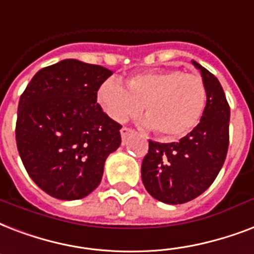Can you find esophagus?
Returning <instances> with one entry per match:
<instances>
[{"label":"esophagus","instance_id":"esophagus-1","mask_svg":"<svg viewBox=\"0 0 254 254\" xmlns=\"http://www.w3.org/2000/svg\"><path fill=\"white\" fill-rule=\"evenodd\" d=\"M121 133H122V137H123V139H127V137L132 135L133 129L129 128V127H127V126H125V127H122Z\"/></svg>","mask_w":254,"mask_h":254}]
</instances>
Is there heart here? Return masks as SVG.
<instances>
[{
    "instance_id": "obj_1",
    "label": "heart",
    "mask_w": 254,
    "mask_h": 254,
    "mask_svg": "<svg viewBox=\"0 0 254 254\" xmlns=\"http://www.w3.org/2000/svg\"><path fill=\"white\" fill-rule=\"evenodd\" d=\"M126 90L115 80H107L99 90V102L115 121H126L143 110L144 126L159 136L175 140L196 127L205 103L207 88L200 75L178 68L151 70L126 80Z\"/></svg>"
}]
</instances>
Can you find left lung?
Instances as JSON below:
<instances>
[{"label":"left lung","instance_id":"left-lung-1","mask_svg":"<svg viewBox=\"0 0 254 254\" xmlns=\"http://www.w3.org/2000/svg\"><path fill=\"white\" fill-rule=\"evenodd\" d=\"M207 88L201 121L179 141H148L141 163V180L152 197L166 204L190 201L217 178L229 145L231 109L219 79L193 62Z\"/></svg>","mask_w":254,"mask_h":254}]
</instances>
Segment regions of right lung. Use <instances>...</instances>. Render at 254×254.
Masks as SVG:
<instances>
[{"instance_id":"right-lung-1","label":"right lung","mask_w":254,"mask_h":254,"mask_svg":"<svg viewBox=\"0 0 254 254\" xmlns=\"http://www.w3.org/2000/svg\"><path fill=\"white\" fill-rule=\"evenodd\" d=\"M113 72L64 60L41 68L19 98L15 141L33 182L60 200H78L100 184L122 126L96 103Z\"/></svg>"}]
</instances>
